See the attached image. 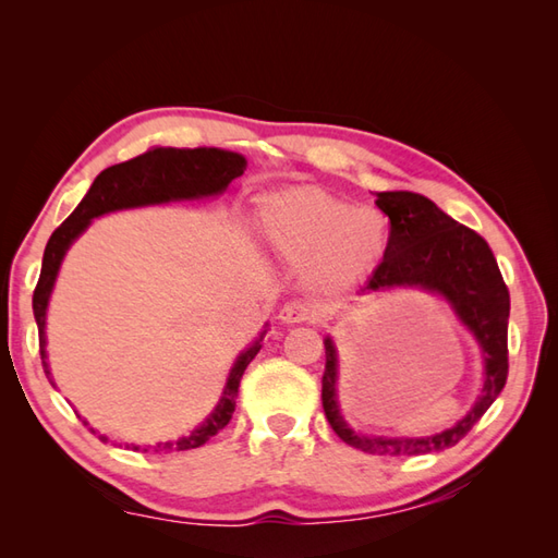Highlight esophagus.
<instances>
[{"label": "esophagus", "mask_w": 558, "mask_h": 558, "mask_svg": "<svg viewBox=\"0 0 558 558\" xmlns=\"http://www.w3.org/2000/svg\"><path fill=\"white\" fill-rule=\"evenodd\" d=\"M278 318H280L282 324H306V322H312L314 314L306 310L304 304H300V302H288L278 312Z\"/></svg>", "instance_id": "34e87169"}]
</instances>
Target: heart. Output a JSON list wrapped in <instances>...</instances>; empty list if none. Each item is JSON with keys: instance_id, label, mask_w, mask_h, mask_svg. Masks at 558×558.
I'll list each match as a JSON object with an SVG mask.
<instances>
[{"instance_id": "heart-1", "label": "heart", "mask_w": 558, "mask_h": 558, "mask_svg": "<svg viewBox=\"0 0 558 558\" xmlns=\"http://www.w3.org/2000/svg\"><path fill=\"white\" fill-rule=\"evenodd\" d=\"M258 232L278 258L306 264V282L316 292L357 286L381 260L388 240L381 213L357 208L322 186L268 196L258 210Z\"/></svg>"}]
</instances>
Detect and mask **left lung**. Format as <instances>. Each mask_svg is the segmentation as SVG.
<instances>
[{"label":"left lung","instance_id":"left-lung-1","mask_svg":"<svg viewBox=\"0 0 558 558\" xmlns=\"http://www.w3.org/2000/svg\"><path fill=\"white\" fill-rule=\"evenodd\" d=\"M376 206L390 220L384 260L362 292L422 288L450 302L458 318L477 338L484 354V388L472 410L450 429L422 438L360 436L342 420L338 405V352L326 338L322 400L328 424L342 441L372 456H424L456 446L499 398L508 376V314L511 294L499 264L482 236L456 222L434 201L414 192H381Z\"/></svg>","mask_w":558,"mask_h":558}]
</instances>
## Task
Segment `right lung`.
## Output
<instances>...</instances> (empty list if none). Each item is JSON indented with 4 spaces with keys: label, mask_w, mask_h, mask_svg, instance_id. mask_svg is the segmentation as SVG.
Listing matches in <instances>:
<instances>
[{
    "label": "right lung",
    "mask_w": 558,
    "mask_h": 558,
    "mask_svg": "<svg viewBox=\"0 0 558 558\" xmlns=\"http://www.w3.org/2000/svg\"><path fill=\"white\" fill-rule=\"evenodd\" d=\"M244 170H246V160L240 156V153H232V150L153 148L144 153V156L112 165V168L102 170L96 177V182L90 184L88 194L83 196L76 210L71 213L62 225H59V228L52 232L50 242H47L45 254H43L40 278L33 292V314L40 333V360H43V369L47 378H50L52 386H54L52 372H50V364H47V352H45V316H47V302H50L59 266H62V258L66 254V248L71 246V242H74L76 236L88 228L93 218L105 216V213L170 204V201L218 196L228 189V184L234 180V177L244 174ZM266 330H260V336L256 338L254 345L246 348L240 357H236L232 372L228 376V384H225L218 408L208 414V420L201 426H196L189 436H182L180 441L153 446L156 453H162V450L168 453V450H189V448L204 446L210 436H216L222 426L232 420L242 374L248 366V362L258 354ZM90 432L96 434V429ZM100 441H108V436L100 434ZM148 448L132 444V450H144V453Z\"/></svg>",
    "instance_id": "add662e5"
}]
</instances>
